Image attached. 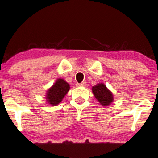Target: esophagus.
<instances>
[{"instance_id":"34e87169","label":"esophagus","mask_w":158,"mask_h":158,"mask_svg":"<svg viewBox=\"0 0 158 158\" xmlns=\"http://www.w3.org/2000/svg\"><path fill=\"white\" fill-rule=\"evenodd\" d=\"M86 83L87 82L85 81H82L81 83H77V87H84V86H85V85H86Z\"/></svg>"}]
</instances>
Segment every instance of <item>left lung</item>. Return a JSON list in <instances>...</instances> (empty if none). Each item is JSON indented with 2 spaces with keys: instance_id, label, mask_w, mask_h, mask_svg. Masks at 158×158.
Instances as JSON below:
<instances>
[{
  "instance_id": "8db88e82",
  "label": "left lung",
  "mask_w": 158,
  "mask_h": 158,
  "mask_svg": "<svg viewBox=\"0 0 158 158\" xmlns=\"http://www.w3.org/2000/svg\"><path fill=\"white\" fill-rule=\"evenodd\" d=\"M93 93L95 97L103 106H108L111 102H113V94L107 88V87L103 84H98L93 87Z\"/></svg>"
}]
</instances>
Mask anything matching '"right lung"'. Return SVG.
<instances>
[{
  "label": "right lung",
  "mask_w": 158,
  "mask_h": 158,
  "mask_svg": "<svg viewBox=\"0 0 158 158\" xmlns=\"http://www.w3.org/2000/svg\"><path fill=\"white\" fill-rule=\"evenodd\" d=\"M69 89V85L65 81L62 79H58L48 90L46 95L47 102H48L51 105H56L60 104L64 96L67 94Z\"/></svg>",
  "instance_id": "add662e5"
}]
</instances>
